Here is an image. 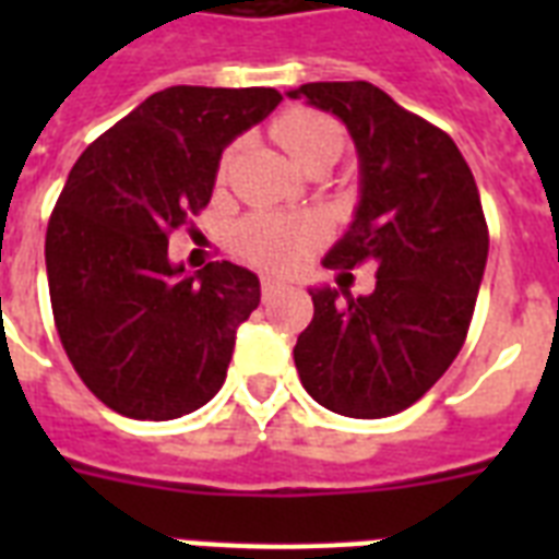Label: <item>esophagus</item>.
I'll return each mask as SVG.
<instances>
[{"mask_svg": "<svg viewBox=\"0 0 559 559\" xmlns=\"http://www.w3.org/2000/svg\"><path fill=\"white\" fill-rule=\"evenodd\" d=\"M281 287H284V281L275 278V275H263V278H261L263 298H272V296H275V293H278Z\"/></svg>", "mask_w": 559, "mask_h": 559, "instance_id": "34e87169", "label": "esophagus"}]
</instances>
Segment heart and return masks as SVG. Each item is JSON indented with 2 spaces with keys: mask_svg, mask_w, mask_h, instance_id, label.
<instances>
[{
  "mask_svg": "<svg viewBox=\"0 0 559 559\" xmlns=\"http://www.w3.org/2000/svg\"><path fill=\"white\" fill-rule=\"evenodd\" d=\"M272 133L296 165L319 151H342V127L331 116L313 109H287L275 121ZM310 240L313 226L289 217H252L237 228L240 252L258 266L272 270H287L301 261Z\"/></svg>",
  "mask_w": 559,
  "mask_h": 559,
  "instance_id": "obj_1",
  "label": "heart"
}]
</instances>
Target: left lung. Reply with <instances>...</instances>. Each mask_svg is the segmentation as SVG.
Instances as JSON below:
<instances>
[{
    "instance_id": "left-lung-1",
    "label": "left lung",
    "mask_w": 559,
    "mask_h": 559,
    "mask_svg": "<svg viewBox=\"0 0 559 559\" xmlns=\"http://www.w3.org/2000/svg\"><path fill=\"white\" fill-rule=\"evenodd\" d=\"M287 98L340 118L357 147L359 202L324 266L377 263L368 296L310 287L298 377L336 415H397L441 380L467 336L490 246L476 179L450 135L373 83H301Z\"/></svg>"
}]
</instances>
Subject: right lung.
I'll return each mask as SVG.
<instances>
[{"label":"right lung","instance_id":"add662e5","mask_svg":"<svg viewBox=\"0 0 559 559\" xmlns=\"http://www.w3.org/2000/svg\"><path fill=\"white\" fill-rule=\"evenodd\" d=\"M275 90L170 86L81 153L46 231L57 333L86 389L135 420H174L226 380L261 281L231 261L188 272L168 235L205 209L219 156Z\"/></svg>","mask_w":559,"mask_h":559}]
</instances>
